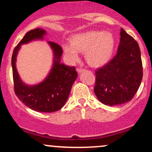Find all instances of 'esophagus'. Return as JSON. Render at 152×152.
<instances>
[{
    "instance_id": "1",
    "label": "esophagus",
    "mask_w": 152,
    "mask_h": 152,
    "mask_svg": "<svg viewBox=\"0 0 152 152\" xmlns=\"http://www.w3.org/2000/svg\"><path fill=\"white\" fill-rule=\"evenodd\" d=\"M76 71H77V72L78 73H81L82 71H84V69H81V68H77V69H76Z\"/></svg>"
}]
</instances>
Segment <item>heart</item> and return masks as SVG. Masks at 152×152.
Returning a JSON list of instances; mask_svg holds the SVG:
<instances>
[{"label":"heart","instance_id":"b5f03b06","mask_svg":"<svg viewBox=\"0 0 152 152\" xmlns=\"http://www.w3.org/2000/svg\"><path fill=\"white\" fill-rule=\"evenodd\" d=\"M71 43H64L63 50L69 62L79 59L80 52H85V58L94 67L105 65L112 56L115 46L113 34L109 31H89L73 36Z\"/></svg>","mask_w":152,"mask_h":152}]
</instances>
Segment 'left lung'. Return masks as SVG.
I'll return each mask as SVG.
<instances>
[{"mask_svg": "<svg viewBox=\"0 0 152 152\" xmlns=\"http://www.w3.org/2000/svg\"><path fill=\"white\" fill-rule=\"evenodd\" d=\"M120 36L116 55L95 73L94 93L101 102L111 106L132 100L143 76L139 44L123 28Z\"/></svg>", "mask_w": 152, "mask_h": 152, "instance_id": "left-lung-1", "label": "left lung"}]
</instances>
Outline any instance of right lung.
<instances>
[{"label": "right lung", "mask_w": 152, "mask_h": 152, "mask_svg": "<svg viewBox=\"0 0 152 152\" xmlns=\"http://www.w3.org/2000/svg\"><path fill=\"white\" fill-rule=\"evenodd\" d=\"M46 34L43 28H36L26 33L15 47L11 64L15 95L21 102L34 111L51 113L60 110L69 98L73 83L78 76L75 67L61 63L62 48L57 43L48 41L53 52V63L48 76L38 84L28 86L21 81L17 71L15 62L20 46L34 40H42Z\"/></svg>", "instance_id": "1"}]
</instances>
